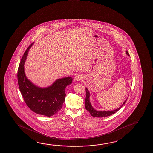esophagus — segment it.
Listing matches in <instances>:
<instances>
[{
  "instance_id": "obj_1",
  "label": "esophagus",
  "mask_w": 153,
  "mask_h": 153,
  "mask_svg": "<svg viewBox=\"0 0 153 153\" xmlns=\"http://www.w3.org/2000/svg\"><path fill=\"white\" fill-rule=\"evenodd\" d=\"M82 79V76L80 75H76L74 77V80L75 82H77V81L81 80Z\"/></svg>"
}]
</instances>
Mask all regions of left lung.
Returning a JSON list of instances; mask_svg holds the SVG:
<instances>
[{"label": "left lung", "instance_id": "obj_1", "mask_svg": "<svg viewBox=\"0 0 153 153\" xmlns=\"http://www.w3.org/2000/svg\"><path fill=\"white\" fill-rule=\"evenodd\" d=\"M126 54L128 56H129L128 52L126 51ZM86 99L85 100V108L86 109V110L89 112V113L91 114V115L93 116V117H97V118L108 117V116H110V115L115 113L118 111L119 110L120 108H122L123 105H124V104L126 102L127 100V99H126L125 102H123V103L122 104V105L120 106V107L117 109L111 111H97L93 108L92 104L90 102V100H89L90 93H89L88 89H87L86 87Z\"/></svg>", "mask_w": 153, "mask_h": 153}]
</instances>
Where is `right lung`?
Masks as SVG:
<instances>
[{"mask_svg":"<svg viewBox=\"0 0 153 153\" xmlns=\"http://www.w3.org/2000/svg\"><path fill=\"white\" fill-rule=\"evenodd\" d=\"M32 43L24 52L19 65L17 78L19 88L24 100L28 108L34 112L51 117L62 108L66 97L65 89L73 81L71 77L56 79L47 87H38L26 77L24 71V64Z\"/></svg>","mask_w":153,"mask_h":153,"instance_id":"obj_1","label":"right lung"}]
</instances>
